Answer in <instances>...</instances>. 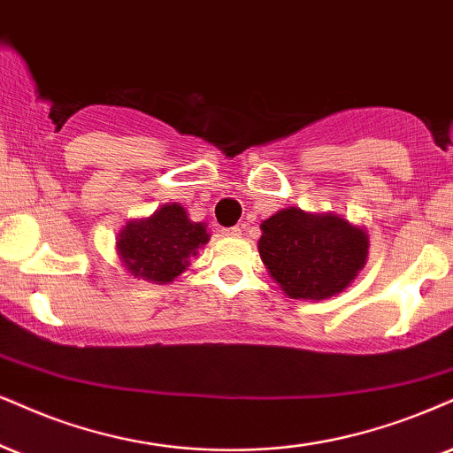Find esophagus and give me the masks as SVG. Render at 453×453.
Wrapping results in <instances>:
<instances>
[{"mask_svg":"<svg viewBox=\"0 0 453 453\" xmlns=\"http://www.w3.org/2000/svg\"><path fill=\"white\" fill-rule=\"evenodd\" d=\"M225 235H242V226H231V228H225Z\"/></svg>","mask_w":453,"mask_h":453,"instance_id":"obj_1","label":"esophagus"}]
</instances>
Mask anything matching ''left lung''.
Segmentation results:
<instances>
[{
    "label": "left lung",
    "mask_w": 453,
    "mask_h": 453,
    "mask_svg": "<svg viewBox=\"0 0 453 453\" xmlns=\"http://www.w3.org/2000/svg\"><path fill=\"white\" fill-rule=\"evenodd\" d=\"M260 258L289 298L323 300L342 292L367 258V235L344 218L277 211L262 222Z\"/></svg>",
    "instance_id": "1"
}]
</instances>
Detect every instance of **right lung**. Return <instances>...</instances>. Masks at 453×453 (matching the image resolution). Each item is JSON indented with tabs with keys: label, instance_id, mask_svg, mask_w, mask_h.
Instances as JSON below:
<instances>
[{
	"label": "right lung",
	"instance_id": "add662e5",
	"mask_svg": "<svg viewBox=\"0 0 453 453\" xmlns=\"http://www.w3.org/2000/svg\"><path fill=\"white\" fill-rule=\"evenodd\" d=\"M208 231L191 222L182 205L172 203L150 218L127 222L119 233V256L134 277L153 283H167L188 266L197 248L208 243Z\"/></svg>",
	"mask_w": 453,
	"mask_h": 453
}]
</instances>
